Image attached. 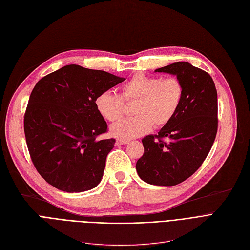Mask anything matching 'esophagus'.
Instances as JSON below:
<instances>
[{"instance_id":"obj_1","label":"esophagus","mask_w":250,"mask_h":250,"mask_svg":"<svg viewBox=\"0 0 250 250\" xmlns=\"http://www.w3.org/2000/svg\"><path fill=\"white\" fill-rule=\"evenodd\" d=\"M128 142H130V140L125 139V138H117V139H116V144L117 145H124V144H126Z\"/></svg>"}]
</instances>
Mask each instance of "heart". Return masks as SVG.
I'll return each mask as SVG.
<instances>
[{
    "mask_svg": "<svg viewBox=\"0 0 250 250\" xmlns=\"http://www.w3.org/2000/svg\"><path fill=\"white\" fill-rule=\"evenodd\" d=\"M184 96L181 80L175 76L162 78L135 74L120 89V96L105 91L95 101L99 114L107 122L114 123L125 114V104H134V117L111 126L117 137L142 136L154 127L167 125L177 114Z\"/></svg>",
    "mask_w": 250,
    "mask_h": 250,
    "instance_id": "heart-1",
    "label": "heart"
}]
</instances>
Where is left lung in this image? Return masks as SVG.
<instances>
[{"instance_id": "left-lung-1", "label": "left lung", "mask_w": 250, "mask_h": 250, "mask_svg": "<svg viewBox=\"0 0 250 250\" xmlns=\"http://www.w3.org/2000/svg\"><path fill=\"white\" fill-rule=\"evenodd\" d=\"M155 72L176 75L183 83L184 96L171 122L158 135L142 139L144 153L136 170L147 183L172 187L190 177L213 145L218 126L217 91L207 72L187 62H174Z\"/></svg>"}]
</instances>
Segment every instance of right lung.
Segmentation results:
<instances>
[{
	"label": "right lung",
	"mask_w": 250,
	"mask_h": 250,
	"mask_svg": "<svg viewBox=\"0 0 250 250\" xmlns=\"http://www.w3.org/2000/svg\"><path fill=\"white\" fill-rule=\"evenodd\" d=\"M124 80L68 64L37 82L23 127L31 160L46 182L67 192L89 190L100 183L115 140L98 138L108 125L95 101Z\"/></svg>",
	"instance_id": "1"
}]
</instances>
